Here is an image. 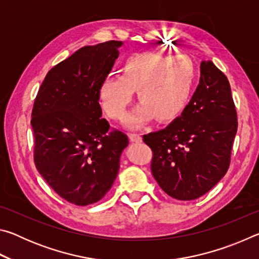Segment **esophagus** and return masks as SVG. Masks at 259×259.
Wrapping results in <instances>:
<instances>
[{
	"label": "esophagus",
	"mask_w": 259,
	"mask_h": 259,
	"mask_svg": "<svg viewBox=\"0 0 259 259\" xmlns=\"http://www.w3.org/2000/svg\"><path fill=\"white\" fill-rule=\"evenodd\" d=\"M128 136H129L130 142H133V143H139V142H142V137H140L139 134H129Z\"/></svg>",
	"instance_id": "obj_1"
}]
</instances>
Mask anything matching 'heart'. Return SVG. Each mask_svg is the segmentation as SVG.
<instances>
[{"instance_id":"1","label":"heart","mask_w":259,"mask_h":259,"mask_svg":"<svg viewBox=\"0 0 259 259\" xmlns=\"http://www.w3.org/2000/svg\"><path fill=\"white\" fill-rule=\"evenodd\" d=\"M123 74H111L100 85L103 107L113 119L124 115L134 89H137L139 106L126 122L140 125L155 117L159 122H171L186 108L195 81L193 61L186 56L144 52L129 57Z\"/></svg>"}]
</instances>
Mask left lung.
<instances>
[{"label": "left lung", "mask_w": 259, "mask_h": 259, "mask_svg": "<svg viewBox=\"0 0 259 259\" xmlns=\"http://www.w3.org/2000/svg\"><path fill=\"white\" fill-rule=\"evenodd\" d=\"M200 83L181 116L143 136L153 151V177L166 194L195 200L225 176L238 130L230 82L211 60L201 63Z\"/></svg>", "instance_id": "obj_1"}]
</instances>
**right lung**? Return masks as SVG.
I'll return each mask as SVG.
<instances>
[{
  "label": "right lung",
  "mask_w": 259,
  "mask_h": 259,
  "mask_svg": "<svg viewBox=\"0 0 259 259\" xmlns=\"http://www.w3.org/2000/svg\"><path fill=\"white\" fill-rule=\"evenodd\" d=\"M121 41L87 46L52 67L32 111L34 162L52 190L76 205L103 199L120 169L128 136L102 119L100 85Z\"/></svg>",
  "instance_id": "right-lung-1"
}]
</instances>
